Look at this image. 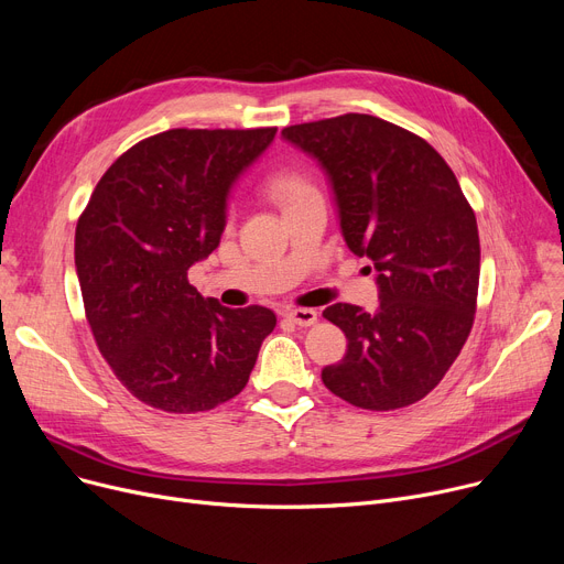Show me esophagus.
Segmentation results:
<instances>
[{"mask_svg": "<svg viewBox=\"0 0 564 564\" xmlns=\"http://www.w3.org/2000/svg\"><path fill=\"white\" fill-rule=\"evenodd\" d=\"M285 315L290 322L297 324V327H313L317 322V311L313 308H290Z\"/></svg>", "mask_w": 564, "mask_h": 564, "instance_id": "1", "label": "esophagus"}]
</instances>
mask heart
<instances>
[{"instance_id":"1","label":"heart","mask_w":564,"mask_h":564,"mask_svg":"<svg viewBox=\"0 0 564 564\" xmlns=\"http://www.w3.org/2000/svg\"><path fill=\"white\" fill-rule=\"evenodd\" d=\"M308 189L311 185L300 171H279L270 177V183H267V192H270V196L281 205L290 203L292 198H297Z\"/></svg>"}]
</instances>
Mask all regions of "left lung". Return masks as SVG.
I'll list each match as a JSON object with an SVG mask.
<instances>
[{"label":"left lung","instance_id":"8db88e82","mask_svg":"<svg viewBox=\"0 0 564 564\" xmlns=\"http://www.w3.org/2000/svg\"><path fill=\"white\" fill-rule=\"evenodd\" d=\"M281 137L319 162L345 245L377 272L375 313L351 304L322 313L347 338L343 361L322 370L324 387L372 411L419 402L457 359L476 315L478 221L453 169L425 139L368 113Z\"/></svg>","mask_w":564,"mask_h":564}]
</instances>
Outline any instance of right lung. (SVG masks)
Masks as SVG:
<instances>
[{
	"instance_id": "add662e5",
	"label": "right lung",
	"mask_w": 564,
	"mask_h": 564,
	"mask_svg": "<svg viewBox=\"0 0 564 564\" xmlns=\"http://www.w3.org/2000/svg\"><path fill=\"white\" fill-rule=\"evenodd\" d=\"M276 128L166 130L118 158L75 230L86 319L118 381L141 402L196 413L240 393L262 340L264 306L226 308L187 281L226 228L232 185Z\"/></svg>"
}]
</instances>
